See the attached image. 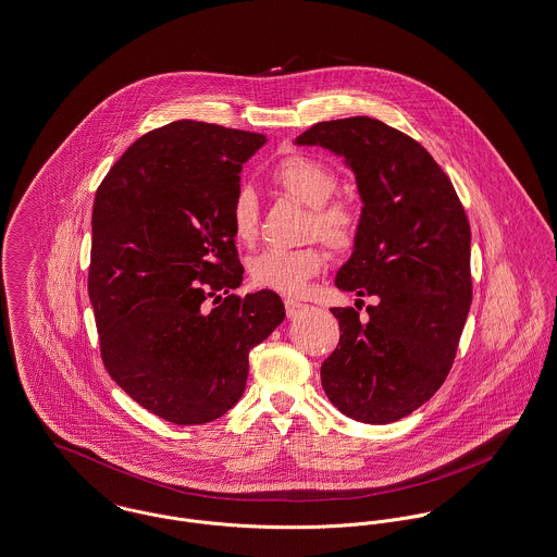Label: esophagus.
I'll return each instance as SVG.
<instances>
[{"label":"esophagus","mask_w":557,"mask_h":557,"mask_svg":"<svg viewBox=\"0 0 557 557\" xmlns=\"http://www.w3.org/2000/svg\"><path fill=\"white\" fill-rule=\"evenodd\" d=\"M284 305H286V313H288V318H297L300 311L305 309V302H300V300L286 299L284 300Z\"/></svg>","instance_id":"1"}]
</instances>
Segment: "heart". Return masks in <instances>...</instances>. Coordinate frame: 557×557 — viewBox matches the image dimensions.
<instances>
[{
	"mask_svg": "<svg viewBox=\"0 0 557 557\" xmlns=\"http://www.w3.org/2000/svg\"><path fill=\"white\" fill-rule=\"evenodd\" d=\"M271 180L288 197L311 208L309 233L322 237L329 246L345 250L354 244L358 215L345 201H331L337 188V177L318 159L307 154H290L282 159L271 173ZM231 231L239 244H252L258 235V203L252 188H242L228 210ZM324 267V255L315 246L295 250L267 248L250 258V277L260 288L282 295H299L311 277Z\"/></svg>",
	"mask_w": 557,
	"mask_h": 557,
	"instance_id": "heart-1",
	"label": "heart"
}]
</instances>
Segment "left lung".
I'll return each mask as SVG.
<instances>
[{
    "mask_svg": "<svg viewBox=\"0 0 557 557\" xmlns=\"http://www.w3.org/2000/svg\"><path fill=\"white\" fill-rule=\"evenodd\" d=\"M342 157L362 212L335 286L377 297L362 322L333 307L339 345L322 362L329 400L364 424H389L445 382L471 309V226L424 146L369 116L318 123L295 139Z\"/></svg>",
    "mask_w": 557,
    "mask_h": 557,
    "instance_id": "1",
    "label": "left lung"
}]
</instances>
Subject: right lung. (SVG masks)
I'll use <instances>...</instances> for the list:
<instances>
[{
    "instance_id": "1",
    "label": "right lung",
    "mask_w": 557,
    "mask_h": 557,
    "mask_svg": "<svg viewBox=\"0 0 557 557\" xmlns=\"http://www.w3.org/2000/svg\"><path fill=\"white\" fill-rule=\"evenodd\" d=\"M264 141L175 121L128 146L95 195L88 299L103 364L135 403L177 426L233 409L250 349L286 318L273 290L228 295L244 280L228 210L242 165Z\"/></svg>"
}]
</instances>
